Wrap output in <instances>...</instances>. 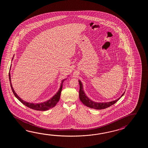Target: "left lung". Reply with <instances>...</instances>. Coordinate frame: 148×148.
<instances>
[{"label": "left lung", "instance_id": "1", "mask_svg": "<svg viewBox=\"0 0 148 148\" xmlns=\"http://www.w3.org/2000/svg\"><path fill=\"white\" fill-rule=\"evenodd\" d=\"M79 83L80 85L79 98H80V101L83 104L85 105V106L89 107V108H91L95 109V110H102V109H105L107 107H110L119 101L124 94V92L123 94L118 99H117L115 101H111L109 102H103V103L95 102L94 101L91 100L90 98H89L85 94V91L83 89L82 82L79 80Z\"/></svg>", "mask_w": 148, "mask_h": 148}]
</instances>
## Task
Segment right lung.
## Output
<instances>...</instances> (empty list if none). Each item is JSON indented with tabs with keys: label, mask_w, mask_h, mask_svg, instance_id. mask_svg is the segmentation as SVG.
Masks as SVG:
<instances>
[{
	"label": "right lung",
	"mask_w": 148,
	"mask_h": 148,
	"mask_svg": "<svg viewBox=\"0 0 148 148\" xmlns=\"http://www.w3.org/2000/svg\"><path fill=\"white\" fill-rule=\"evenodd\" d=\"M12 59V60H13ZM11 68V67H10ZM69 77V76H68ZM9 79H10V84L11 86L12 90L13 92V94L15 95V96L16 97L18 100H19L23 104H24L25 106H26L27 107H29L33 110H40V111H45V110H48L49 109H50L51 108H53L54 107L57 103L59 101L60 99V95L61 92V90L62 89V86H63V83L64 81L66 79H64L62 80L61 85H60V88L59 89V90L58 91L57 93L54 95L50 99L47 100V101L42 102V103H29V102H27L26 101H24L21 97H19V96L16 94V92L14 90V88L13 87V86L12 84V82H11V78H10V73H9Z\"/></svg>",
	"instance_id": "add662e5"
}]
</instances>
